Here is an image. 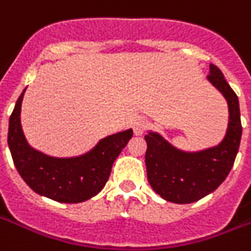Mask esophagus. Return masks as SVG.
Instances as JSON below:
<instances>
[{
	"label": "esophagus",
	"instance_id": "1",
	"mask_svg": "<svg viewBox=\"0 0 251 251\" xmlns=\"http://www.w3.org/2000/svg\"><path fill=\"white\" fill-rule=\"evenodd\" d=\"M149 128V123L145 119H137L133 123V132L136 136H141Z\"/></svg>",
	"mask_w": 251,
	"mask_h": 251
}]
</instances>
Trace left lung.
Here are the masks:
<instances>
[{
  "label": "left lung",
  "mask_w": 251,
  "mask_h": 251,
  "mask_svg": "<svg viewBox=\"0 0 251 251\" xmlns=\"http://www.w3.org/2000/svg\"><path fill=\"white\" fill-rule=\"evenodd\" d=\"M208 79L228 103V128L218 146L185 152L173 148L160 134L149 132L145 136L149 183L164 200L176 204L198 201L217 190L228 176L240 148L242 127L237 95L218 66L210 64Z\"/></svg>",
  "instance_id": "8db88e82"
}]
</instances>
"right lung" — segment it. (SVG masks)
<instances>
[{
  "instance_id": "obj_1",
  "label": "right lung",
  "mask_w": 251,
  "mask_h": 251,
  "mask_svg": "<svg viewBox=\"0 0 251 251\" xmlns=\"http://www.w3.org/2000/svg\"><path fill=\"white\" fill-rule=\"evenodd\" d=\"M25 90L16 101L7 134L19 175L33 191L55 201L75 204L97 195L106 185L113 163L133 136L132 129L102 138L90 152L76 158L47 156L30 148L23 133L20 111Z\"/></svg>"
}]
</instances>
